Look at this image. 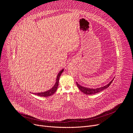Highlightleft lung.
<instances>
[{
	"instance_id": "obj_1",
	"label": "left lung",
	"mask_w": 133,
	"mask_h": 133,
	"mask_svg": "<svg viewBox=\"0 0 133 133\" xmlns=\"http://www.w3.org/2000/svg\"><path fill=\"white\" fill-rule=\"evenodd\" d=\"M114 79H112L111 81L110 82H109V83H108L107 85L104 86V87L98 88H95V89H92V88H86V87H83L82 85H79V84L77 82H76V85H77V87H78L79 89L82 92H83L84 94H87V95H91V94H94L96 93H98V92H99L107 89V88H108L110 85V84H111L112 82L113 81Z\"/></svg>"
}]
</instances>
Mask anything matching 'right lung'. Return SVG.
Returning a JSON list of instances; mask_svg holds the SVG:
<instances>
[{"mask_svg":"<svg viewBox=\"0 0 133 133\" xmlns=\"http://www.w3.org/2000/svg\"><path fill=\"white\" fill-rule=\"evenodd\" d=\"M64 71V69H63L62 70H60L59 73L57 75V79H56V82L54 84V85L50 89L48 90L47 91H44V92H37V93H34V94L37 95L39 96H43V97H46V96H49L52 95H53L55 92L57 91V88L58 87V84H59V80L60 76L61 75L62 73Z\"/></svg>","mask_w":133,"mask_h":133,"instance_id":"obj_1","label":"right lung"}]
</instances>
